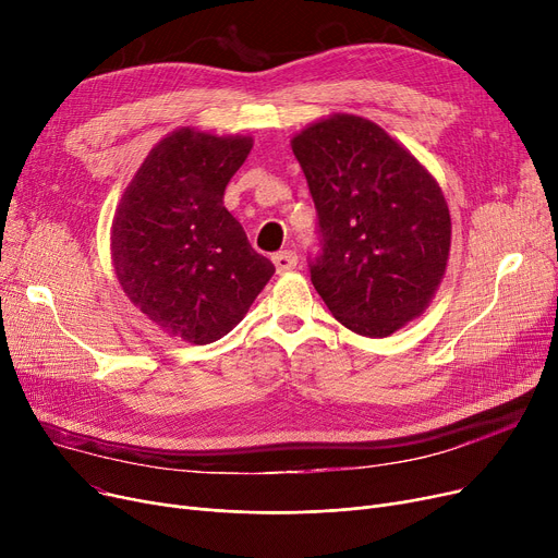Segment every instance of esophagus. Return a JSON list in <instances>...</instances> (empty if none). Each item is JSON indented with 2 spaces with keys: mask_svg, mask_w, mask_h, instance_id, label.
<instances>
[{
  "mask_svg": "<svg viewBox=\"0 0 558 558\" xmlns=\"http://www.w3.org/2000/svg\"><path fill=\"white\" fill-rule=\"evenodd\" d=\"M299 255L294 251H280L274 255V264H276V271L278 274H287L296 267Z\"/></svg>",
  "mask_w": 558,
  "mask_h": 558,
  "instance_id": "esophagus-1",
  "label": "esophagus"
}]
</instances>
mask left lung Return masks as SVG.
Wrapping results in <instances>:
<instances>
[{
    "label": "left lung",
    "mask_w": 558,
    "mask_h": 558,
    "mask_svg": "<svg viewBox=\"0 0 558 558\" xmlns=\"http://www.w3.org/2000/svg\"><path fill=\"white\" fill-rule=\"evenodd\" d=\"M316 208L312 284L332 316L389 337L423 314L450 253V213L432 173L385 129L355 114L291 140Z\"/></svg>",
    "instance_id": "obj_1"
}]
</instances>
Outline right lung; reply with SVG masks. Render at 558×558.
I'll list each match as a JSON object with an SVG mask.
<instances>
[{
	"instance_id": "1",
	"label": "right lung",
	"mask_w": 558,
	"mask_h": 558,
	"mask_svg": "<svg viewBox=\"0 0 558 558\" xmlns=\"http://www.w3.org/2000/svg\"><path fill=\"white\" fill-rule=\"evenodd\" d=\"M251 137L181 129L160 140L112 221V264L126 296L165 332L213 343L248 312L276 267L223 208Z\"/></svg>"
}]
</instances>
